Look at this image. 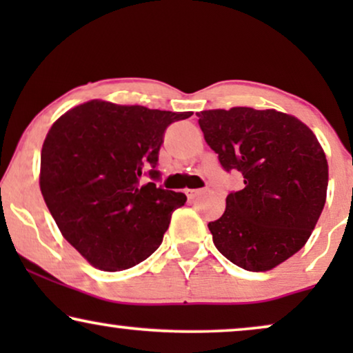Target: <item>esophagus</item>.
I'll return each instance as SVG.
<instances>
[{"instance_id":"34e87169","label":"esophagus","mask_w":353,"mask_h":353,"mask_svg":"<svg viewBox=\"0 0 353 353\" xmlns=\"http://www.w3.org/2000/svg\"><path fill=\"white\" fill-rule=\"evenodd\" d=\"M201 190H185V194L188 196V199H194V197H197L201 194Z\"/></svg>"}]
</instances>
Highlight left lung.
<instances>
[{
  "label": "left lung",
  "instance_id": "left-lung-1",
  "mask_svg": "<svg viewBox=\"0 0 353 353\" xmlns=\"http://www.w3.org/2000/svg\"><path fill=\"white\" fill-rule=\"evenodd\" d=\"M199 127L226 172L244 178L210 221L215 248L249 272H268L310 238L327 190V161L305 123L274 109L201 110Z\"/></svg>",
  "mask_w": 353,
  "mask_h": 353
}]
</instances>
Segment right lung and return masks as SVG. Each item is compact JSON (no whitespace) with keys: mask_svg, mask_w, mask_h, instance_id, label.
<instances>
[{"mask_svg":"<svg viewBox=\"0 0 353 353\" xmlns=\"http://www.w3.org/2000/svg\"><path fill=\"white\" fill-rule=\"evenodd\" d=\"M192 112L91 99L52 123L41 148L40 190L67 243L94 268L146 260L186 196L143 183L156 170L163 132Z\"/></svg>","mask_w":353,"mask_h":353,"instance_id":"obj_1","label":"right lung"}]
</instances>
